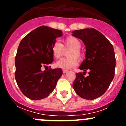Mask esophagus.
Listing matches in <instances>:
<instances>
[{
	"label": "esophagus",
	"mask_w": 126,
	"mask_h": 126,
	"mask_svg": "<svg viewBox=\"0 0 126 126\" xmlns=\"http://www.w3.org/2000/svg\"><path fill=\"white\" fill-rule=\"evenodd\" d=\"M63 71V73H64V74H65V73H66L68 71H67V70H66V69H63V71Z\"/></svg>",
	"instance_id": "34e87169"
}]
</instances>
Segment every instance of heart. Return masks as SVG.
Segmentation results:
<instances>
[{"instance_id":"1","label":"heart","mask_w":126,"mask_h":126,"mask_svg":"<svg viewBox=\"0 0 126 126\" xmlns=\"http://www.w3.org/2000/svg\"><path fill=\"white\" fill-rule=\"evenodd\" d=\"M64 43L65 48L71 49L67 53L69 57L63 58L58 61L55 63V66L63 69H69L76 66L78 63L77 58L80 59L82 57V53L80 50L81 43L77 38L69 36L65 38ZM52 52L53 56L55 59H59L64 54V46L61 42L56 41L53 43L52 47Z\"/></svg>"}]
</instances>
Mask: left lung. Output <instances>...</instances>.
Returning a JSON list of instances; mask_svg holds the SVG:
<instances>
[{"label":"left lung","instance_id":"left-lung-1","mask_svg":"<svg viewBox=\"0 0 126 126\" xmlns=\"http://www.w3.org/2000/svg\"><path fill=\"white\" fill-rule=\"evenodd\" d=\"M72 33L86 47L85 59L79 67L84 72L76 74L73 88L80 97L94 100L105 93L114 78L113 47L103 34L94 28L75 30ZM86 70L89 71V75L85 77Z\"/></svg>","mask_w":126,"mask_h":126}]
</instances>
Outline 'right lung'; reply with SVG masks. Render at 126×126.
<instances>
[{"label":"right lung","instance_id":"1","mask_svg":"<svg viewBox=\"0 0 126 126\" xmlns=\"http://www.w3.org/2000/svg\"><path fill=\"white\" fill-rule=\"evenodd\" d=\"M61 30L42 26L22 39L15 59V78L22 93L28 98L38 100L47 97L62 74V69L42 71L53 61L52 47Z\"/></svg>","mask_w":126,"mask_h":126}]
</instances>
